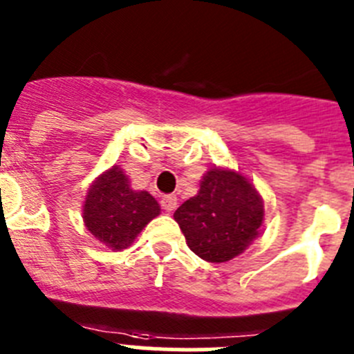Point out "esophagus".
Wrapping results in <instances>:
<instances>
[{
    "label": "esophagus",
    "instance_id": "esophagus-1",
    "mask_svg": "<svg viewBox=\"0 0 354 354\" xmlns=\"http://www.w3.org/2000/svg\"><path fill=\"white\" fill-rule=\"evenodd\" d=\"M161 207H163L167 212H174L175 207H177V196H175V194H167V196H163Z\"/></svg>",
    "mask_w": 354,
    "mask_h": 354
}]
</instances>
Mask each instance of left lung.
Masks as SVG:
<instances>
[{"label":"left lung","instance_id":"left-lung-1","mask_svg":"<svg viewBox=\"0 0 354 354\" xmlns=\"http://www.w3.org/2000/svg\"><path fill=\"white\" fill-rule=\"evenodd\" d=\"M263 200L244 175L210 168L196 196L175 210L191 251L210 263H225L248 249L263 223Z\"/></svg>","mask_w":354,"mask_h":354}]
</instances>
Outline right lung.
I'll return each instance as SVG.
<instances>
[{"instance_id":"1","label":"right lung","mask_w":354,"mask_h":354,"mask_svg":"<svg viewBox=\"0 0 354 354\" xmlns=\"http://www.w3.org/2000/svg\"><path fill=\"white\" fill-rule=\"evenodd\" d=\"M160 210V203L147 191L129 187L128 175L115 165L91 184L84 223L102 244L119 251L128 248Z\"/></svg>"}]
</instances>
